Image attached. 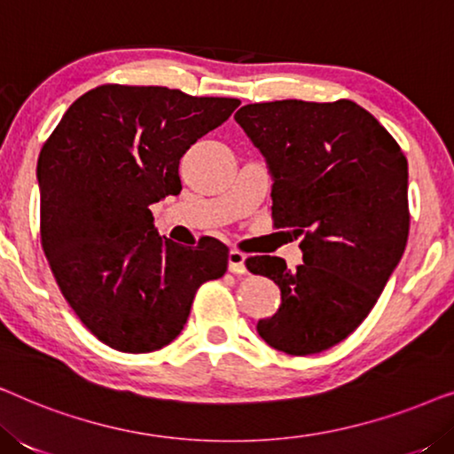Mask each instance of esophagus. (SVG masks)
Returning <instances> with one entry per match:
<instances>
[{"label": "esophagus", "instance_id": "esophagus-1", "mask_svg": "<svg viewBox=\"0 0 454 454\" xmlns=\"http://www.w3.org/2000/svg\"><path fill=\"white\" fill-rule=\"evenodd\" d=\"M229 270L233 275H246V254L239 250L229 252Z\"/></svg>", "mask_w": 454, "mask_h": 454}]
</instances>
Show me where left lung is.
<instances>
[{
  "label": "left lung",
  "instance_id": "obj_1",
  "mask_svg": "<svg viewBox=\"0 0 454 454\" xmlns=\"http://www.w3.org/2000/svg\"><path fill=\"white\" fill-rule=\"evenodd\" d=\"M235 121L270 167L275 227L301 235L295 270L278 256L246 260L281 289V308L258 334L289 356L331 349L368 318L405 252V154L349 98L254 103Z\"/></svg>",
  "mask_w": 454,
  "mask_h": 454
}]
</instances>
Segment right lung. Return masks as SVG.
I'll list each match as a JSON object with an SVG mask.
<instances>
[{
  "label": "right lung",
  "mask_w": 454,
  "mask_h": 454,
  "mask_svg": "<svg viewBox=\"0 0 454 454\" xmlns=\"http://www.w3.org/2000/svg\"><path fill=\"white\" fill-rule=\"evenodd\" d=\"M239 103L101 84L70 105L43 145V252L66 301L111 349H163L182 333L198 287L225 275V244L163 241L148 207L179 194V159Z\"/></svg>",
  "instance_id": "add662e5"
}]
</instances>
